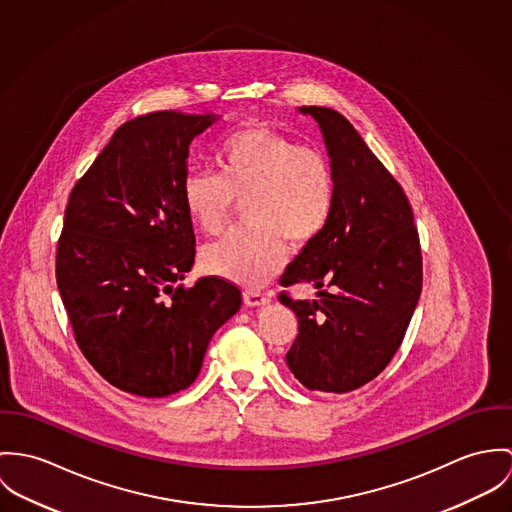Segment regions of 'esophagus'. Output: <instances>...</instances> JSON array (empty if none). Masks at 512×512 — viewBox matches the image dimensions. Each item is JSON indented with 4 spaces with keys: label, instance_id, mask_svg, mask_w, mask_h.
Here are the masks:
<instances>
[{
    "label": "esophagus",
    "instance_id": "1",
    "mask_svg": "<svg viewBox=\"0 0 512 512\" xmlns=\"http://www.w3.org/2000/svg\"><path fill=\"white\" fill-rule=\"evenodd\" d=\"M243 300H245L247 306H265V304H269V296H265L261 292H255V290H245Z\"/></svg>",
    "mask_w": 512,
    "mask_h": 512
}]
</instances>
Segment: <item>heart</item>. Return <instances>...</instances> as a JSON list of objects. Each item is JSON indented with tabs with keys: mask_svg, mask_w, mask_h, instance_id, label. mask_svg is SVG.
Wrapping results in <instances>:
<instances>
[{
	"mask_svg": "<svg viewBox=\"0 0 512 512\" xmlns=\"http://www.w3.org/2000/svg\"><path fill=\"white\" fill-rule=\"evenodd\" d=\"M220 174L192 172L182 184L184 208L204 233L228 224L235 200L245 228L233 229L202 253L210 275L261 286L284 263L286 243L306 245L328 226L336 178L328 159L263 127L241 129L218 149Z\"/></svg>",
	"mask_w": 512,
	"mask_h": 512,
	"instance_id": "heart-1",
	"label": "heart"
}]
</instances>
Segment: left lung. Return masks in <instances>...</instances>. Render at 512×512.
I'll use <instances>...</instances> for the list:
<instances>
[{
	"label": "left lung",
	"instance_id": "1",
	"mask_svg": "<svg viewBox=\"0 0 512 512\" xmlns=\"http://www.w3.org/2000/svg\"><path fill=\"white\" fill-rule=\"evenodd\" d=\"M298 110L324 135L336 206L281 277L283 286L312 283L322 296L310 302L281 292L298 318L286 365L310 391L349 393L375 379L402 343L422 292L420 239L402 186L353 125L330 108Z\"/></svg>",
	"mask_w": 512,
	"mask_h": 512
}]
</instances>
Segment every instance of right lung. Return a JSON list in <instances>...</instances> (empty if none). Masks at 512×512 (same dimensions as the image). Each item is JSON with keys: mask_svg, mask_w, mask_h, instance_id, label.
Listing matches in <instances>:
<instances>
[{"mask_svg": "<svg viewBox=\"0 0 512 512\" xmlns=\"http://www.w3.org/2000/svg\"><path fill=\"white\" fill-rule=\"evenodd\" d=\"M216 119L169 110L125 121L64 210L57 284L74 338L108 383L137 397L190 387L241 306L224 279L178 284L196 255L182 198L188 147Z\"/></svg>", "mask_w": 512, "mask_h": 512, "instance_id": "right-lung-1", "label": "right lung"}]
</instances>
